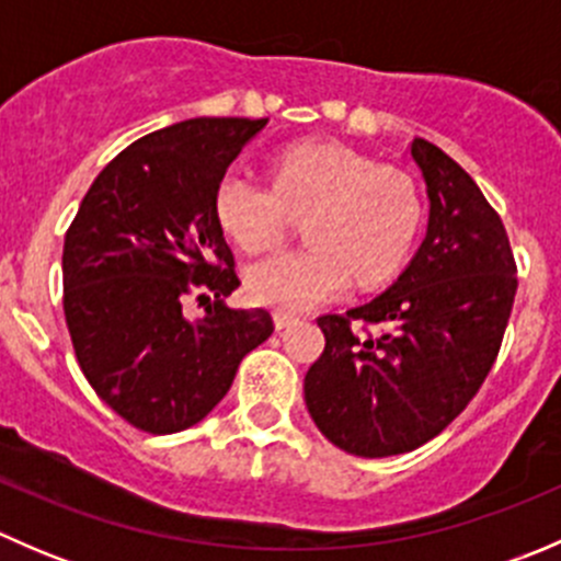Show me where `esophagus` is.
<instances>
[{
	"instance_id": "esophagus-1",
	"label": "esophagus",
	"mask_w": 561,
	"mask_h": 561,
	"mask_svg": "<svg viewBox=\"0 0 561 561\" xmlns=\"http://www.w3.org/2000/svg\"><path fill=\"white\" fill-rule=\"evenodd\" d=\"M296 322H298V317H296V314H287V312H276V314H274V325H276V331H285V328L296 325Z\"/></svg>"
}]
</instances>
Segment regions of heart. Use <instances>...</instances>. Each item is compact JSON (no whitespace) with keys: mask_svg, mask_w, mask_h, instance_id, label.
Here are the masks:
<instances>
[{"mask_svg":"<svg viewBox=\"0 0 561 561\" xmlns=\"http://www.w3.org/2000/svg\"><path fill=\"white\" fill-rule=\"evenodd\" d=\"M271 181L274 190H265L230 173L214 192L219 228L244 252L274 249L287 214H307L309 247L271 254L247 268L254 304L307 312L339 296L353 274L360 285L388 279L410 254L421 201L399 171L377 168L339 144H298L276 157Z\"/></svg>","mask_w":561,"mask_h":561,"instance_id":"obj_1","label":"heart"}]
</instances>
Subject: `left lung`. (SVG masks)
Here are the masks:
<instances>
[{
  "label": "left lung",
  "mask_w": 561,
  "mask_h": 561,
  "mask_svg": "<svg viewBox=\"0 0 561 561\" xmlns=\"http://www.w3.org/2000/svg\"><path fill=\"white\" fill-rule=\"evenodd\" d=\"M410 157L426 184V236L386 293L317 320L325 350L304 377L322 437L364 458L421 448L469 404L494 366L518 287L505 225L472 175L423 138ZM350 319L383 331L358 337Z\"/></svg>",
  "instance_id": "obj_1"
}]
</instances>
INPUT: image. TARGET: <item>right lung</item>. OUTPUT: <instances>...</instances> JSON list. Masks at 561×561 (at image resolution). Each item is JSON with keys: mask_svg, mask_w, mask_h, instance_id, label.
I'll return each instance as SVG.
<instances>
[{"mask_svg": "<svg viewBox=\"0 0 561 561\" xmlns=\"http://www.w3.org/2000/svg\"><path fill=\"white\" fill-rule=\"evenodd\" d=\"M268 118H186L107 162L65 236V317L89 386L149 434L201 423L241 358L274 333L265 309H230L241 285L214 214L230 162ZM208 300L192 321V291ZM215 296L210 304L207 293Z\"/></svg>", "mask_w": 561, "mask_h": 561, "instance_id": "obj_1", "label": "right lung"}]
</instances>
